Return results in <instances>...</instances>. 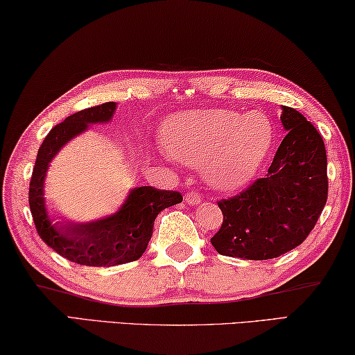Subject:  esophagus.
<instances>
[{
    "label": "esophagus",
    "instance_id": "esophagus-1",
    "mask_svg": "<svg viewBox=\"0 0 355 355\" xmlns=\"http://www.w3.org/2000/svg\"><path fill=\"white\" fill-rule=\"evenodd\" d=\"M184 200H187V204L198 205V204H200V196L198 193H188L187 198H184Z\"/></svg>",
    "mask_w": 355,
    "mask_h": 355
}]
</instances>
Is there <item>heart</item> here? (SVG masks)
Returning <instances> with one entry per match:
<instances>
[{"label":"heart","instance_id":"b5f03b06","mask_svg":"<svg viewBox=\"0 0 355 355\" xmlns=\"http://www.w3.org/2000/svg\"><path fill=\"white\" fill-rule=\"evenodd\" d=\"M161 141L173 159L202 166L211 188L236 191L250 182L268 156L274 127L260 111L244 116L231 110L191 111L167 121Z\"/></svg>","mask_w":355,"mask_h":355}]
</instances>
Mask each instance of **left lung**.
Returning a JSON list of instances; mask_svg holds the SVG:
<instances>
[{
    "instance_id": "8db88e82",
    "label": "left lung",
    "mask_w": 355,
    "mask_h": 355,
    "mask_svg": "<svg viewBox=\"0 0 355 355\" xmlns=\"http://www.w3.org/2000/svg\"><path fill=\"white\" fill-rule=\"evenodd\" d=\"M287 135L264 178L218 202L223 223L210 242L220 255L269 260L303 244L329 196L327 153L315 127L282 107Z\"/></svg>"
}]
</instances>
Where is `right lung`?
<instances>
[{"mask_svg":"<svg viewBox=\"0 0 355 355\" xmlns=\"http://www.w3.org/2000/svg\"><path fill=\"white\" fill-rule=\"evenodd\" d=\"M114 110L116 103L108 102L78 111L57 124L40 146L30 180V210L42 242L67 260L83 266H116L139 260L151 239L157 214L183 200L177 191L139 187L130 189L116 214L105 218L75 223L63 216L60 221H54L47 215L44 178L52 157L63 145L87 130L89 124L108 123Z\"/></svg>","mask_w":355,"mask_h":355,"instance_id":"right-lung-1","label":"right lung"}]
</instances>
